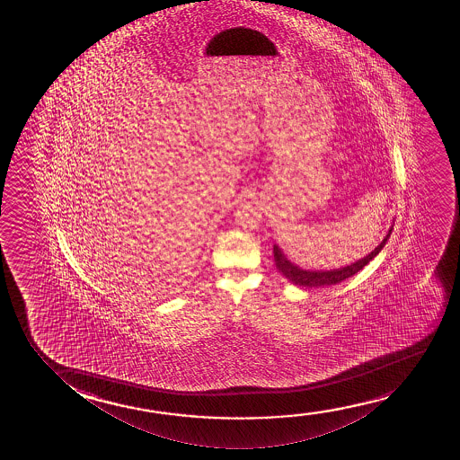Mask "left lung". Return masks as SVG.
<instances>
[{
  "mask_svg": "<svg viewBox=\"0 0 460 460\" xmlns=\"http://www.w3.org/2000/svg\"><path fill=\"white\" fill-rule=\"evenodd\" d=\"M391 231H388L386 237L382 240V243L371 252V254H367L366 258L359 259L353 264L342 267V269H336V270L327 271H309L303 270L300 267H296V264H292L289 259L284 256V252H281V248L277 245H273V258H275V265H277L278 270L283 273L284 277L289 279L290 283L296 284V286H303V288H321V286H333V284L341 283L347 278L353 277L355 273H358L365 265L369 264L372 259L377 256L378 252H382L386 240L390 239Z\"/></svg>",
  "mask_w": 460,
  "mask_h": 460,
  "instance_id": "1",
  "label": "left lung"
}]
</instances>
